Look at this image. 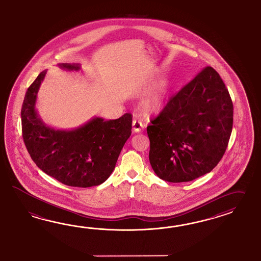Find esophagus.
Returning a JSON list of instances; mask_svg holds the SVG:
<instances>
[{"instance_id": "esophagus-1", "label": "esophagus", "mask_w": 261, "mask_h": 261, "mask_svg": "<svg viewBox=\"0 0 261 261\" xmlns=\"http://www.w3.org/2000/svg\"><path fill=\"white\" fill-rule=\"evenodd\" d=\"M132 126H133V131L135 133H140L141 129L143 128V124H142L141 120H134L132 122Z\"/></svg>"}]
</instances>
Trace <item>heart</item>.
I'll use <instances>...</instances> for the list:
<instances>
[{
    "label": "heart",
    "mask_w": 261,
    "mask_h": 261,
    "mask_svg": "<svg viewBox=\"0 0 261 261\" xmlns=\"http://www.w3.org/2000/svg\"><path fill=\"white\" fill-rule=\"evenodd\" d=\"M163 105V91L162 89L154 92L142 103V109L147 113H155L161 110Z\"/></svg>",
    "instance_id": "obj_1"
}]
</instances>
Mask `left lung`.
Here are the masks:
<instances>
[{
    "label": "left lung",
    "mask_w": 261,
    "mask_h": 261,
    "mask_svg": "<svg viewBox=\"0 0 261 261\" xmlns=\"http://www.w3.org/2000/svg\"><path fill=\"white\" fill-rule=\"evenodd\" d=\"M232 110L219 73L206 67L147 126L149 161L155 175L176 184L210 173L225 153Z\"/></svg>",
    "instance_id": "left-lung-1"
}]
</instances>
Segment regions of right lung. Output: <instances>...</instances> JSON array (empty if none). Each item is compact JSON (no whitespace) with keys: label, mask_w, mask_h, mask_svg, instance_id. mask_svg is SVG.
Instances as JSON below:
<instances>
[{"label":"right lung","mask_w":261,"mask_h":261,"mask_svg":"<svg viewBox=\"0 0 261 261\" xmlns=\"http://www.w3.org/2000/svg\"><path fill=\"white\" fill-rule=\"evenodd\" d=\"M67 71L79 64H59ZM47 70L29 86L21 106L22 138L36 165L60 182L73 187H91L105 182L115 169L120 151L131 136L132 116L117 120L94 117L81 126L62 130L47 125L36 108L40 86Z\"/></svg>","instance_id":"obj_1"}]
</instances>
